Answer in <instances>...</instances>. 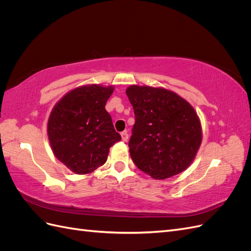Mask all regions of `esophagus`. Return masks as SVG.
<instances>
[{"label":"esophagus","mask_w":251,"mask_h":251,"mask_svg":"<svg viewBox=\"0 0 251 251\" xmlns=\"http://www.w3.org/2000/svg\"><path fill=\"white\" fill-rule=\"evenodd\" d=\"M121 139H123L124 141H126L128 139V134L126 132L121 133Z\"/></svg>","instance_id":"obj_1"}]
</instances>
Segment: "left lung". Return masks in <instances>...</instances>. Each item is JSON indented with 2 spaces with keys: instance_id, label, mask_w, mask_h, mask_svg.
<instances>
[{
  "instance_id": "obj_1",
  "label": "left lung",
  "mask_w": 251,
  "mask_h": 251,
  "mask_svg": "<svg viewBox=\"0 0 251 251\" xmlns=\"http://www.w3.org/2000/svg\"><path fill=\"white\" fill-rule=\"evenodd\" d=\"M126 93L135 114L128 148L136 166L158 180L185 171L202 142L192 104L164 88L133 85Z\"/></svg>"
}]
</instances>
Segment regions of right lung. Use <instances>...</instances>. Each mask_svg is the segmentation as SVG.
I'll return each mask as SVG.
<instances>
[{
    "label": "right lung",
    "instance_id": "1",
    "mask_svg": "<svg viewBox=\"0 0 251 251\" xmlns=\"http://www.w3.org/2000/svg\"><path fill=\"white\" fill-rule=\"evenodd\" d=\"M113 86L87 85L64 95L48 119V138L53 154L68 169L86 175L105 163L109 150L121 140L105 103Z\"/></svg>",
    "mask_w": 251,
    "mask_h": 251
}]
</instances>
